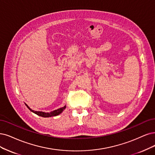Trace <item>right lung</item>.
Instances as JSON below:
<instances>
[{"label":"right lung","instance_id":"obj_1","mask_svg":"<svg viewBox=\"0 0 155 155\" xmlns=\"http://www.w3.org/2000/svg\"><path fill=\"white\" fill-rule=\"evenodd\" d=\"M25 105L27 106V107L29 109L31 112H32L33 113L37 114L38 116H39L41 117H52V116H58L59 114H60L61 112H62V111L64 110L66 108V105L64 107H63L62 108H59V109L55 110L51 112H40V111H34L33 110H32L31 108L28 107L27 104H25Z\"/></svg>","mask_w":155,"mask_h":155}]
</instances>
